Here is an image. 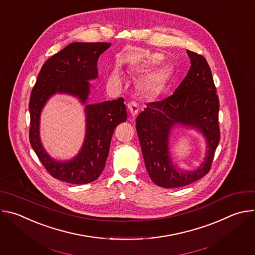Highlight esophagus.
<instances>
[{
    "instance_id": "obj_1",
    "label": "esophagus",
    "mask_w": 255,
    "mask_h": 255,
    "mask_svg": "<svg viewBox=\"0 0 255 255\" xmlns=\"http://www.w3.org/2000/svg\"><path fill=\"white\" fill-rule=\"evenodd\" d=\"M127 107H128V110H129V112H130V114H131L132 116H136V115L138 114V112H139V107H138V105H137L135 102H130V103H128Z\"/></svg>"
}]
</instances>
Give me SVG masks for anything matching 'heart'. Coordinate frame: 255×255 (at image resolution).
I'll list each match as a JSON object with an SVG mask.
<instances>
[{"label":"heart","mask_w":255,"mask_h":255,"mask_svg":"<svg viewBox=\"0 0 255 255\" xmlns=\"http://www.w3.org/2000/svg\"><path fill=\"white\" fill-rule=\"evenodd\" d=\"M160 58H161L160 54H158V53L152 54V55L149 56V58L146 61H145L142 64H140V65H137L134 69L136 71L144 70L150 64H155L156 62H158L160 60ZM165 75H166V72H165V69L163 67H158V68H155L154 70L150 71L149 74L146 77H145L142 81L143 90L148 94L155 93L160 88L162 83L164 82ZM110 81H111L112 84H116V85H121L123 83L124 78H123L122 72L119 68H115L112 71L111 77H110Z\"/></svg>","instance_id":"obj_1"}]
</instances>
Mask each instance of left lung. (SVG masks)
I'll return each instance as SVG.
<instances>
[{
    "mask_svg": "<svg viewBox=\"0 0 255 255\" xmlns=\"http://www.w3.org/2000/svg\"><path fill=\"white\" fill-rule=\"evenodd\" d=\"M187 53L191 67L184 81L171 96L146 104L136 119L145 167L153 183L165 189L184 187L206 175L220 140L219 100L210 66L204 56ZM177 126L195 128L206 140L204 160L194 171L178 169L170 156V134Z\"/></svg>",
    "mask_w": 255,
    "mask_h": 255,
    "instance_id": "left-lung-1",
    "label": "left lung"
}]
</instances>
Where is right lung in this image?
I'll return each instance as SVG.
<instances>
[{"mask_svg":"<svg viewBox=\"0 0 255 255\" xmlns=\"http://www.w3.org/2000/svg\"><path fill=\"white\" fill-rule=\"evenodd\" d=\"M111 46L106 42H74L52 55L43 64L31 92L30 144L46 170L55 178L83 185L102 173L110 150L115 128L127 119L124 99L87 104L90 81L98 78L100 55ZM56 93L77 97L85 105L86 135L79 153L68 161H56L44 149L40 139V116L47 101Z\"/></svg>","mask_w":255,"mask_h":255,"instance_id":"obj_1","label":"right lung"}]
</instances>
